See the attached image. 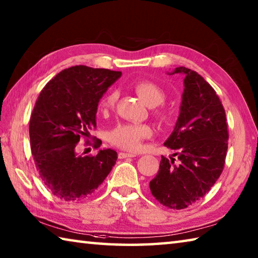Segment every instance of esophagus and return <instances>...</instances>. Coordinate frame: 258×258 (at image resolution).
<instances>
[{"mask_svg":"<svg viewBox=\"0 0 258 258\" xmlns=\"http://www.w3.org/2000/svg\"><path fill=\"white\" fill-rule=\"evenodd\" d=\"M136 155L135 154H130V153H119L118 157L120 159H123V158H128V157H135Z\"/></svg>","mask_w":258,"mask_h":258,"instance_id":"34e87169","label":"esophagus"}]
</instances>
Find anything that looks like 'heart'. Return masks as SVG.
I'll list each match as a JSON object with an SVG mask.
<instances>
[{
    "instance_id": "1",
    "label": "heart",
    "mask_w": 258,
    "mask_h": 258,
    "mask_svg": "<svg viewBox=\"0 0 258 258\" xmlns=\"http://www.w3.org/2000/svg\"><path fill=\"white\" fill-rule=\"evenodd\" d=\"M134 91L148 106H157L166 99V94L162 87L152 81L142 80L133 84ZM118 98L115 92H109L101 99L99 109L102 113H106L113 108ZM157 118L162 122H167L169 114L165 110H157ZM152 136V128L146 123H119L109 133V140L118 147L127 150H138L142 142Z\"/></svg>"
}]
</instances>
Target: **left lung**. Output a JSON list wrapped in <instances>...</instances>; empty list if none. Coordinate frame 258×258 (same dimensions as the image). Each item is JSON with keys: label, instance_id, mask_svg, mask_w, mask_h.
Instances as JSON below:
<instances>
[{"label": "left lung", "instance_id": "left-lung-1", "mask_svg": "<svg viewBox=\"0 0 258 258\" xmlns=\"http://www.w3.org/2000/svg\"><path fill=\"white\" fill-rule=\"evenodd\" d=\"M184 92L173 133L164 143L177 156H162L158 173L149 182L154 198L167 208L185 209L210 191L223 171L228 149V127L223 105L213 87L186 67Z\"/></svg>", "mask_w": 258, "mask_h": 258}]
</instances>
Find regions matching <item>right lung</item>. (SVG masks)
<instances>
[{"label": "right lung", "mask_w": 258, "mask_h": 258, "mask_svg": "<svg viewBox=\"0 0 258 258\" xmlns=\"http://www.w3.org/2000/svg\"><path fill=\"white\" fill-rule=\"evenodd\" d=\"M120 76L121 72L73 66L58 73L38 96L29 123L31 153L45 185L62 201L91 196L114 166L115 150L83 156L76 145L96 127L99 101ZM101 144L98 140L95 147Z\"/></svg>", "instance_id": "right-lung-1"}]
</instances>
